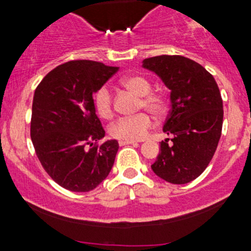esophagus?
Returning <instances> with one entry per match:
<instances>
[{"instance_id":"esophagus-1","label":"esophagus","mask_w":251,"mask_h":251,"mask_svg":"<svg viewBox=\"0 0 251 251\" xmlns=\"http://www.w3.org/2000/svg\"><path fill=\"white\" fill-rule=\"evenodd\" d=\"M119 144H120V146H127V144H137V143L132 141H120L119 142Z\"/></svg>"}]
</instances>
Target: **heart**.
Returning a JSON list of instances; mask_svg holds the SVG:
<instances>
[{
    "label": "heart",
    "mask_w": 251,
    "mask_h": 251,
    "mask_svg": "<svg viewBox=\"0 0 251 251\" xmlns=\"http://www.w3.org/2000/svg\"><path fill=\"white\" fill-rule=\"evenodd\" d=\"M127 90L141 96L138 110L146 109L155 116H161L168 110V97L160 91H151V82L143 75H128L121 80ZM95 109L103 119H110L114 114L113 95L108 86L98 88L93 97ZM154 123L148 113L118 119L109 127L111 137L121 141H141L146 138Z\"/></svg>",
    "instance_id": "heart-1"
}]
</instances>
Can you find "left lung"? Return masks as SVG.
Returning <instances> with one entry per match:
<instances>
[{
    "instance_id": "left-lung-1",
    "label": "left lung",
    "mask_w": 251,
    "mask_h": 251,
    "mask_svg": "<svg viewBox=\"0 0 251 251\" xmlns=\"http://www.w3.org/2000/svg\"><path fill=\"white\" fill-rule=\"evenodd\" d=\"M143 67L158 74L171 91L163 130L173 138L160 142L151 169L166 182L188 183L204 173L221 137L224 105L219 86L204 67L182 55L147 58Z\"/></svg>"
}]
</instances>
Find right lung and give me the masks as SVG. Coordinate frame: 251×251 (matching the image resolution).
<instances>
[{"label":"right lung","mask_w":251,"mask_h":251,"mask_svg":"<svg viewBox=\"0 0 251 251\" xmlns=\"http://www.w3.org/2000/svg\"><path fill=\"white\" fill-rule=\"evenodd\" d=\"M119 70L95 60H70L42 78L32 100L30 136L42 168L72 192H90L110 173L118 141L96 115L93 93Z\"/></svg>","instance_id":"add662e5"}]
</instances>
